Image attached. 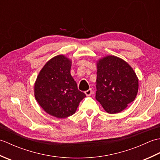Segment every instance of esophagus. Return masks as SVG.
Instances as JSON below:
<instances>
[{
    "label": "esophagus",
    "instance_id": "esophagus-1",
    "mask_svg": "<svg viewBox=\"0 0 160 160\" xmlns=\"http://www.w3.org/2000/svg\"><path fill=\"white\" fill-rule=\"evenodd\" d=\"M84 93L86 94V96H90L91 94H92V90H91V89H89V90H87V91H86L85 92H84Z\"/></svg>",
    "mask_w": 160,
    "mask_h": 160
}]
</instances>
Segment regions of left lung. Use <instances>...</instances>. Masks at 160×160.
Wrapping results in <instances>:
<instances>
[{"instance_id": "left-lung-1", "label": "left lung", "mask_w": 160, "mask_h": 160, "mask_svg": "<svg viewBox=\"0 0 160 160\" xmlns=\"http://www.w3.org/2000/svg\"><path fill=\"white\" fill-rule=\"evenodd\" d=\"M96 64V100L107 113H120L136 98L137 75L130 64L115 56L102 58Z\"/></svg>"}]
</instances>
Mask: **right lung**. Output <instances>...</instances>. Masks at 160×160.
Instances as JSON below:
<instances>
[{
	"mask_svg": "<svg viewBox=\"0 0 160 160\" xmlns=\"http://www.w3.org/2000/svg\"><path fill=\"white\" fill-rule=\"evenodd\" d=\"M71 61L64 55H58L47 61L34 84V96L47 113L65 118L76 113L86 95L78 89L71 75Z\"/></svg>",
	"mask_w": 160,
	"mask_h": 160,
	"instance_id": "right-lung-1",
	"label": "right lung"
}]
</instances>
